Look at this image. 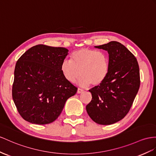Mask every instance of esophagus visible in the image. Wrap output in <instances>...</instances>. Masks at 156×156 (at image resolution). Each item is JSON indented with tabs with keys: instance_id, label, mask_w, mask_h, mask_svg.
<instances>
[{
	"instance_id": "1",
	"label": "esophagus",
	"mask_w": 156,
	"mask_h": 156,
	"mask_svg": "<svg viewBox=\"0 0 156 156\" xmlns=\"http://www.w3.org/2000/svg\"><path fill=\"white\" fill-rule=\"evenodd\" d=\"M83 90L78 88V90H77V94H81V93H82V92H83Z\"/></svg>"
}]
</instances>
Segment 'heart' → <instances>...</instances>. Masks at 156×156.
I'll return each instance as SVG.
<instances>
[{
  "mask_svg": "<svg viewBox=\"0 0 156 156\" xmlns=\"http://www.w3.org/2000/svg\"><path fill=\"white\" fill-rule=\"evenodd\" d=\"M109 68V58L104 52L82 48L71 54L70 61L64 60L61 71L68 82H75L80 74V85L95 86L105 80Z\"/></svg>",
  "mask_w": 156,
  "mask_h": 156,
  "instance_id": "obj_1",
  "label": "heart"
}]
</instances>
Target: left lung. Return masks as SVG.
Listing matches in <instances>:
<instances>
[{"instance_id":"8db88e82","label":"left lung","mask_w":156,"mask_h":156,"mask_svg":"<svg viewBox=\"0 0 156 156\" xmlns=\"http://www.w3.org/2000/svg\"><path fill=\"white\" fill-rule=\"evenodd\" d=\"M109 54V73L105 80L89 90L92 99L86 105L90 118L99 125L121 121L129 113L140 87V71L134 55L117 41L95 46Z\"/></svg>"}]
</instances>
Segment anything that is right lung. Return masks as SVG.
<instances>
[{
	"label": "right lung",
	"instance_id": "obj_1",
	"mask_svg": "<svg viewBox=\"0 0 156 156\" xmlns=\"http://www.w3.org/2000/svg\"><path fill=\"white\" fill-rule=\"evenodd\" d=\"M69 54L64 47L37 45L23 53L16 64L12 98L26 121L46 125L55 121L66 100L76 93L64 78L62 62Z\"/></svg>",
	"mask_w": 156,
	"mask_h": 156
}]
</instances>
